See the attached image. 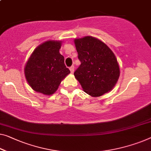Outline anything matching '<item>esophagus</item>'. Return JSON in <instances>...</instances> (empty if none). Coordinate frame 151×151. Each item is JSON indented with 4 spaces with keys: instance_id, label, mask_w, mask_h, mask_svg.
<instances>
[{
    "instance_id": "obj_1",
    "label": "esophagus",
    "mask_w": 151,
    "mask_h": 151,
    "mask_svg": "<svg viewBox=\"0 0 151 151\" xmlns=\"http://www.w3.org/2000/svg\"><path fill=\"white\" fill-rule=\"evenodd\" d=\"M70 70L71 73H73L74 71H75V66H72L70 67Z\"/></svg>"
}]
</instances>
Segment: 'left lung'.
<instances>
[{
    "instance_id": "obj_1",
    "label": "left lung",
    "mask_w": 151,
    "mask_h": 151,
    "mask_svg": "<svg viewBox=\"0 0 151 151\" xmlns=\"http://www.w3.org/2000/svg\"><path fill=\"white\" fill-rule=\"evenodd\" d=\"M81 65L74 73L85 93L97 97L111 91L120 75L113 52L104 42L92 37L75 40Z\"/></svg>"
}]
</instances>
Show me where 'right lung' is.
I'll list each match as a JSON object with an SVG mask.
<instances>
[{
	"label": "right lung",
	"instance_id": "add662e5",
	"mask_svg": "<svg viewBox=\"0 0 151 151\" xmlns=\"http://www.w3.org/2000/svg\"><path fill=\"white\" fill-rule=\"evenodd\" d=\"M60 41L45 42L35 51L25 67V76L30 87L45 95L53 94L63 78L70 73L60 53Z\"/></svg>",
	"mask_w": 151,
	"mask_h": 151
}]
</instances>
